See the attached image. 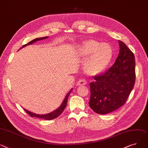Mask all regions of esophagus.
<instances>
[{
    "label": "esophagus",
    "mask_w": 148,
    "mask_h": 148,
    "mask_svg": "<svg viewBox=\"0 0 148 148\" xmlns=\"http://www.w3.org/2000/svg\"><path fill=\"white\" fill-rule=\"evenodd\" d=\"M86 83H87V82H86V80H78L77 82V86H84Z\"/></svg>",
    "instance_id": "34e87169"
}]
</instances>
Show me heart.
Listing matches in <instances>:
<instances>
[{
	"instance_id": "obj_1",
	"label": "heart",
	"mask_w": 148,
	"mask_h": 148,
	"mask_svg": "<svg viewBox=\"0 0 148 148\" xmlns=\"http://www.w3.org/2000/svg\"><path fill=\"white\" fill-rule=\"evenodd\" d=\"M76 53L80 57L87 58L83 64L84 73L88 75L96 76L102 74L109 66L114 51L108 43H101L90 39L78 46Z\"/></svg>"
}]
</instances>
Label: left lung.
Returning <instances> with one entry per match:
<instances>
[{
  "label": "left lung",
  "instance_id": "left-lung-1",
  "mask_svg": "<svg viewBox=\"0 0 148 148\" xmlns=\"http://www.w3.org/2000/svg\"><path fill=\"white\" fill-rule=\"evenodd\" d=\"M120 52L114 65L91 82L90 107L96 113L106 114L119 109L129 97L135 83L134 56L126 45L119 41Z\"/></svg>",
  "mask_w": 148,
  "mask_h": 148
}]
</instances>
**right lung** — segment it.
Segmentation results:
<instances>
[{
  "instance_id": "add662e5",
  "label": "right lung",
  "mask_w": 148,
  "mask_h": 148,
  "mask_svg": "<svg viewBox=\"0 0 148 148\" xmlns=\"http://www.w3.org/2000/svg\"><path fill=\"white\" fill-rule=\"evenodd\" d=\"M48 37H40V38H36L35 39H34V40H32L31 42H28L27 44L26 45H23L21 49H22L23 47H24L25 46H27V45H32L34 43H35L37 41H39V40H44V39H46ZM73 88H72L69 91L67 94L66 95L63 101V102H62V103L61 104V105L59 106L56 110H55V111L50 112V113H48V114H35V113H33L31 111H28L26 109H24V111L28 114L30 115L32 117H37V118H40V119H45V120H53V119H56V117H58V116H60L62 112H63V111L64 110V109L65 108L66 106V104H67V101H68V96L69 95H70L71 92H72Z\"/></svg>"
}]
</instances>
